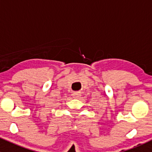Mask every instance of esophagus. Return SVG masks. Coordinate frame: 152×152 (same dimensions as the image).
<instances>
[{
  "instance_id": "obj_1",
  "label": "esophagus",
  "mask_w": 152,
  "mask_h": 152,
  "mask_svg": "<svg viewBox=\"0 0 152 152\" xmlns=\"http://www.w3.org/2000/svg\"><path fill=\"white\" fill-rule=\"evenodd\" d=\"M81 96V93L79 92H75V93H73V97L74 99H79Z\"/></svg>"
}]
</instances>
